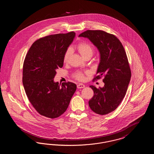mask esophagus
<instances>
[{
	"label": "esophagus",
	"mask_w": 154,
	"mask_h": 154,
	"mask_svg": "<svg viewBox=\"0 0 154 154\" xmlns=\"http://www.w3.org/2000/svg\"><path fill=\"white\" fill-rule=\"evenodd\" d=\"M77 88H79V89H81V88H84L85 85L84 84H78L77 85Z\"/></svg>",
	"instance_id": "34e87169"
}]
</instances>
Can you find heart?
I'll return each instance as SVG.
<instances>
[{"label":"heart","instance_id":"b5f03b06","mask_svg":"<svg viewBox=\"0 0 154 154\" xmlns=\"http://www.w3.org/2000/svg\"><path fill=\"white\" fill-rule=\"evenodd\" d=\"M77 47L79 51L80 52L81 55L84 58L89 54L92 55V54H93V48L91 45V44H89L88 43L81 42L77 45ZM71 53H72V48H69L66 50V51L64 54V55H63V61L65 62H66L68 60V59L71 55ZM74 76L77 79H78L79 80H82L84 78L83 74L81 73V72H77L74 74Z\"/></svg>","mask_w":154,"mask_h":154}]
</instances>
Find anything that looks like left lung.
<instances>
[{
    "label": "left lung",
    "instance_id": "left-lung-1",
    "mask_svg": "<svg viewBox=\"0 0 154 154\" xmlns=\"http://www.w3.org/2000/svg\"><path fill=\"white\" fill-rule=\"evenodd\" d=\"M79 37L88 38L100 53L97 75L94 80L104 76L103 88L89 86L94 95L89 106L96 114H107L121 103L131 80V72L124 48L117 37L103 30H88Z\"/></svg>",
    "mask_w": 154,
    "mask_h": 154
}]
</instances>
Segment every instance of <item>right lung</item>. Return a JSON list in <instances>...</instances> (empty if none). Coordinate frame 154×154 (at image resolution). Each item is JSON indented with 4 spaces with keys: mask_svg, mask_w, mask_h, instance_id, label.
<instances>
[{
    "mask_svg": "<svg viewBox=\"0 0 154 154\" xmlns=\"http://www.w3.org/2000/svg\"><path fill=\"white\" fill-rule=\"evenodd\" d=\"M75 33L44 37L32 45L23 62L22 82L32 105L42 116H60L67 110L77 86L71 82H54L56 70L63 66L64 54Z\"/></svg>",
    "mask_w": 154,
    "mask_h": 154,
    "instance_id": "add662e5",
    "label": "right lung"
}]
</instances>
